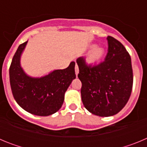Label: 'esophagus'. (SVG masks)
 <instances>
[{
    "mask_svg": "<svg viewBox=\"0 0 147 147\" xmlns=\"http://www.w3.org/2000/svg\"><path fill=\"white\" fill-rule=\"evenodd\" d=\"M75 73H76V75L77 76L78 74H79V67H78L77 64H76V65H75Z\"/></svg>",
    "mask_w": 147,
    "mask_h": 147,
    "instance_id": "esophagus-1",
    "label": "esophagus"
}]
</instances>
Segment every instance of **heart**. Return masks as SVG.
Wrapping results in <instances>:
<instances>
[{"label": "heart", "mask_w": 147, "mask_h": 147, "mask_svg": "<svg viewBox=\"0 0 147 147\" xmlns=\"http://www.w3.org/2000/svg\"><path fill=\"white\" fill-rule=\"evenodd\" d=\"M89 53L87 55L86 62L88 65L94 66L99 63L102 60L105 54V50L104 48L96 46V45H91L90 46Z\"/></svg>", "instance_id": "1"}]
</instances>
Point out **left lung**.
Segmentation results:
<instances>
[{
    "mask_svg": "<svg viewBox=\"0 0 147 147\" xmlns=\"http://www.w3.org/2000/svg\"><path fill=\"white\" fill-rule=\"evenodd\" d=\"M107 40L108 50L104 62L92 67L84 57L76 59L83 105L90 113L102 117L112 116L124 108L133 83L129 53L114 37L108 36Z\"/></svg>",
    "mask_w": 147,
    "mask_h": 147,
    "instance_id": "obj_1",
    "label": "left lung"
}]
</instances>
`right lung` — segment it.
<instances>
[{
    "label": "right lung",
    "instance_id": "obj_1",
    "mask_svg": "<svg viewBox=\"0 0 147 147\" xmlns=\"http://www.w3.org/2000/svg\"><path fill=\"white\" fill-rule=\"evenodd\" d=\"M20 44L9 67L11 92L17 103L30 113L47 116L55 113L62 107L65 93L76 79L75 62L62 70H55L46 76L31 77L20 66V56L26 45Z\"/></svg>",
    "mask_w": 147,
    "mask_h": 147
}]
</instances>
